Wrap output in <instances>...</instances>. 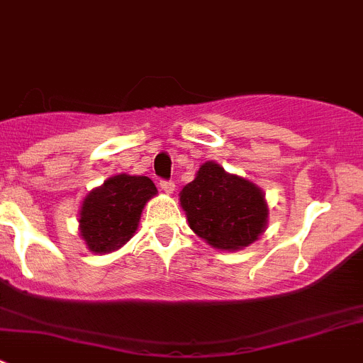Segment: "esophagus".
<instances>
[{
  "mask_svg": "<svg viewBox=\"0 0 363 363\" xmlns=\"http://www.w3.org/2000/svg\"><path fill=\"white\" fill-rule=\"evenodd\" d=\"M160 188H161V191L167 193V195H172V193H174V189H175V184L172 181H161Z\"/></svg>",
  "mask_w": 363,
  "mask_h": 363,
  "instance_id": "obj_1",
  "label": "esophagus"
}]
</instances>
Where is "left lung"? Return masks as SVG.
I'll return each instance as SVG.
<instances>
[{
	"label": "left lung",
	"instance_id": "left-lung-1",
	"mask_svg": "<svg viewBox=\"0 0 363 363\" xmlns=\"http://www.w3.org/2000/svg\"><path fill=\"white\" fill-rule=\"evenodd\" d=\"M179 202L189 228L214 250H244L269 226L263 189L216 161L200 164L195 179L179 193Z\"/></svg>",
	"mask_w": 363,
	"mask_h": 363
}]
</instances>
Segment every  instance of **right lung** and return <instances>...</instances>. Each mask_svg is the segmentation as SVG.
Returning <instances> with one entry per match:
<instances>
[{"mask_svg":"<svg viewBox=\"0 0 363 363\" xmlns=\"http://www.w3.org/2000/svg\"><path fill=\"white\" fill-rule=\"evenodd\" d=\"M158 195L145 175L117 174L84 196L79 233L91 252L107 255L135 235L145 203Z\"/></svg>","mask_w":363,"mask_h":363,"instance_id":"right-lung-1","label":"right lung"}]
</instances>
